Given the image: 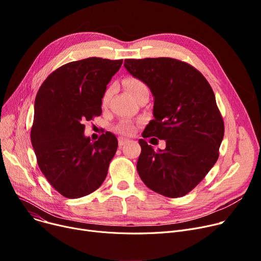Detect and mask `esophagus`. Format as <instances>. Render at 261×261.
I'll return each mask as SVG.
<instances>
[{"instance_id": "esophagus-1", "label": "esophagus", "mask_w": 261, "mask_h": 261, "mask_svg": "<svg viewBox=\"0 0 261 261\" xmlns=\"http://www.w3.org/2000/svg\"><path fill=\"white\" fill-rule=\"evenodd\" d=\"M128 142H129V141H128V140H126V139L119 138V140H118V145H119V147L121 148L122 146H125V145H126Z\"/></svg>"}]
</instances>
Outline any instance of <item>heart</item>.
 <instances>
[{
	"label": "heart",
	"instance_id": "b5f03b06",
	"mask_svg": "<svg viewBox=\"0 0 261 261\" xmlns=\"http://www.w3.org/2000/svg\"><path fill=\"white\" fill-rule=\"evenodd\" d=\"M122 84H123V86H125V88L129 91V93L133 96V97H134L135 99L138 98V96H139L140 94H142V93L145 92V91H148V88H147V86L145 85V82L142 81V80L139 79V78H136V77H132V76L127 77V78L123 79ZM113 91H114V88L111 87V88H109V89L105 92V94H103V96H102V103H103V105H106V103L109 101V99L111 98V96H112V94H113ZM115 130H116L117 132L121 133V134L130 135V134H132V133L134 132L135 127H134V125H133V123H132L131 121H127V120H126V121L119 122L118 125L115 127Z\"/></svg>",
	"mask_w": 261,
	"mask_h": 261
}]
</instances>
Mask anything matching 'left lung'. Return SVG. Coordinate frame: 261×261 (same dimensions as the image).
<instances>
[{
  "mask_svg": "<svg viewBox=\"0 0 261 261\" xmlns=\"http://www.w3.org/2000/svg\"><path fill=\"white\" fill-rule=\"evenodd\" d=\"M127 71L149 87L153 116L143 138L156 136L166 148L154 151L140 140L138 172L147 187L168 198L193 190L213 168L224 136L214 91L190 64L172 58L126 59Z\"/></svg>",
  "mask_w": 261,
  "mask_h": 261,
  "instance_id": "left-lung-1",
  "label": "left lung"
}]
</instances>
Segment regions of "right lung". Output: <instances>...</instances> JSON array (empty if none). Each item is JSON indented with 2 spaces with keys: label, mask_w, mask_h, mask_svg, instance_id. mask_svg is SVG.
I'll use <instances>...</instances> for the list:
<instances>
[{
  "label": "right lung",
  "mask_w": 261,
  "mask_h": 261,
  "mask_svg": "<svg viewBox=\"0 0 261 261\" xmlns=\"http://www.w3.org/2000/svg\"><path fill=\"white\" fill-rule=\"evenodd\" d=\"M122 60L91 57L66 63L40 87L31 140L49 184L68 199L92 194L105 181L118 142L111 132L86 138L85 122L101 114L107 85Z\"/></svg>",
  "instance_id": "right-lung-1"
}]
</instances>
